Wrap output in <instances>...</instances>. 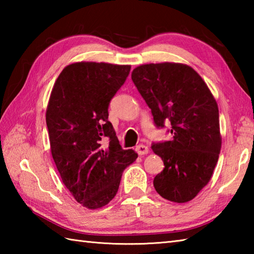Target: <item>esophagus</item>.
<instances>
[{
  "label": "esophagus",
  "mask_w": 254,
  "mask_h": 254,
  "mask_svg": "<svg viewBox=\"0 0 254 254\" xmlns=\"http://www.w3.org/2000/svg\"><path fill=\"white\" fill-rule=\"evenodd\" d=\"M135 149H136V152H137L138 155H145V154H147L149 152L148 147L146 146V145H144V144H139L138 146H136Z\"/></svg>",
  "instance_id": "obj_1"
}]
</instances>
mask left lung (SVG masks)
I'll use <instances>...</instances> for the list:
<instances>
[{"label":"left lung","instance_id":"left-lung-1","mask_svg":"<svg viewBox=\"0 0 254 254\" xmlns=\"http://www.w3.org/2000/svg\"><path fill=\"white\" fill-rule=\"evenodd\" d=\"M132 80L156 127L171 124V141L152 145L165 166L154 178L156 191L171 202L191 201L209 182L222 148L217 102L187 64H143L133 69Z\"/></svg>","mask_w":254,"mask_h":254}]
</instances>
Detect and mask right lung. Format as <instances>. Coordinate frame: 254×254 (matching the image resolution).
<instances>
[{
  "label": "right lung",
  "mask_w": 254,
  "mask_h": 254,
  "mask_svg": "<svg viewBox=\"0 0 254 254\" xmlns=\"http://www.w3.org/2000/svg\"><path fill=\"white\" fill-rule=\"evenodd\" d=\"M130 65L76 62L53 86L46 121L53 160L76 201L89 209L116 196L123 170L137 158L123 149L110 121V100L126 82ZM107 138L110 143L102 144Z\"/></svg>",
  "instance_id": "add662e5"
}]
</instances>
